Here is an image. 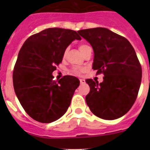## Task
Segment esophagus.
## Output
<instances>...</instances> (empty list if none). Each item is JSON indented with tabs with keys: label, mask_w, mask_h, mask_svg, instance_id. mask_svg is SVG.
<instances>
[{
	"label": "esophagus",
	"mask_w": 150,
	"mask_h": 150,
	"mask_svg": "<svg viewBox=\"0 0 150 150\" xmlns=\"http://www.w3.org/2000/svg\"><path fill=\"white\" fill-rule=\"evenodd\" d=\"M79 81H80V83H81V84H84V83H86V80L83 79H79Z\"/></svg>",
	"instance_id": "1"
}]
</instances>
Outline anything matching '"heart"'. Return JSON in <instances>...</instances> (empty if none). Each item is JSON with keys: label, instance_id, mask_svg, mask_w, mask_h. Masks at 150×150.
<instances>
[{"label": "heart", "instance_id": "1", "mask_svg": "<svg viewBox=\"0 0 150 150\" xmlns=\"http://www.w3.org/2000/svg\"><path fill=\"white\" fill-rule=\"evenodd\" d=\"M88 45L81 44L80 46H79V50H80V52H83L86 49L88 48ZM67 50H68V49H67V50H65V52H64V55H66V53L67 52ZM74 74H79V70H77V69H75V70L74 71Z\"/></svg>", "mask_w": 150, "mask_h": 150}]
</instances>
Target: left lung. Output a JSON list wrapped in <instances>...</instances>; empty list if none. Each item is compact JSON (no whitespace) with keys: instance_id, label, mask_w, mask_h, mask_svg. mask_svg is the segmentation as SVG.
I'll use <instances>...</instances> for the list:
<instances>
[{"instance_id":"1","label":"left lung","mask_w":150,"mask_h":150,"mask_svg":"<svg viewBox=\"0 0 150 150\" xmlns=\"http://www.w3.org/2000/svg\"><path fill=\"white\" fill-rule=\"evenodd\" d=\"M94 51L92 68L103 73L100 83L86 80L90 87L86 101L93 114L113 120L129 111L137 98L142 78L141 66L126 38L105 28L77 31Z\"/></svg>"}]
</instances>
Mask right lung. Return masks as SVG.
I'll return each mask as SVG.
<instances>
[{
  "label": "right lung",
  "mask_w": 150,
  "mask_h": 150,
  "mask_svg": "<svg viewBox=\"0 0 150 150\" xmlns=\"http://www.w3.org/2000/svg\"><path fill=\"white\" fill-rule=\"evenodd\" d=\"M74 40H81L75 30L46 28L28 38L18 52L13 87L21 105L36 121L50 123L59 120L71 104L79 80L64 76L55 82L52 72Z\"/></svg>",
  "instance_id": "1"
}]
</instances>
